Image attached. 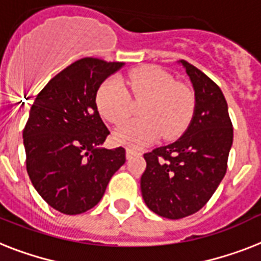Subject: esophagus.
<instances>
[{
    "label": "esophagus",
    "mask_w": 261,
    "mask_h": 261,
    "mask_svg": "<svg viewBox=\"0 0 261 261\" xmlns=\"http://www.w3.org/2000/svg\"><path fill=\"white\" fill-rule=\"evenodd\" d=\"M135 154H137V151H134V150H131V149H127V150H126L127 160H130L131 156H134Z\"/></svg>",
    "instance_id": "esophagus-1"
}]
</instances>
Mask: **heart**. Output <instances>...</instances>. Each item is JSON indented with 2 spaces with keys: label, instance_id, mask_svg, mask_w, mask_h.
<instances>
[{
  "label": "heart",
  "instance_id": "b5f03b06",
  "mask_svg": "<svg viewBox=\"0 0 261 261\" xmlns=\"http://www.w3.org/2000/svg\"><path fill=\"white\" fill-rule=\"evenodd\" d=\"M145 100L139 109L142 119L128 120L114 133L118 145L139 149L162 135L174 138L185 130L192 116L194 97L184 84L164 69L143 67L131 71L123 79L110 77L97 90L96 106L100 115L111 123L123 122L131 111V97Z\"/></svg>",
  "mask_w": 261,
  "mask_h": 261
}]
</instances>
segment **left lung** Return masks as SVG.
Wrapping results in <instances>:
<instances>
[{
	"mask_svg": "<svg viewBox=\"0 0 261 261\" xmlns=\"http://www.w3.org/2000/svg\"><path fill=\"white\" fill-rule=\"evenodd\" d=\"M194 91V111L185 133L170 145L145 154L141 192L150 211L184 219L206 204L226 173L233 143L228 105L220 87L204 72L179 60Z\"/></svg>",
	"mask_w": 261,
	"mask_h": 261,
	"instance_id": "1",
	"label": "left lung"
}]
</instances>
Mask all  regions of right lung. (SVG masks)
I'll use <instances>...</instances> for the list:
<instances>
[{
  "label": "right lung",
  "instance_id": "1",
  "mask_svg": "<svg viewBox=\"0 0 261 261\" xmlns=\"http://www.w3.org/2000/svg\"><path fill=\"white\" fill-rule=\"evenodd\" d=\"M123 65L92 57L75 61L31 107L22 134L28 174L42 200L64 215L94 207L126 162L123 147H101L110 131L96 106L101 83Z\"/></svg>",
  "mask_w": 261,
  "mask_h": 261
}]
</instances>
